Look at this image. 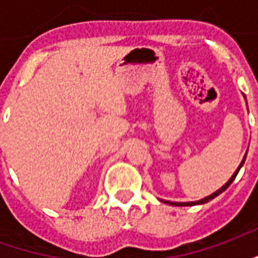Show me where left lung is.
I'll list each match as a JSON object with an SVG mask.
<instances>
[{
  "instance_id": "left-lung-1",
  "label": "left lung",
  "mask_w": 258,
  "mask_h": 258,
  "mask_svg": "<svg viewBox=\"0 0 258 258\" xmlns=\"http://www.w3.org/2000/svg\"><path fill=\"white\" fill-rule=\"evenodd\" d=\"M244 99H246V96H244ZM246 155H247V152H246ZM246 155H244L243 159H242V162H240V164H239V167L236 168V171L232 174V177L228 179L227 182L222 185L220 189L216 190V192H213V194L209 195V196H206V198H203V199H200V200H196V202H170V200H162V202H164V203H167V205H170V206H195V205H205V203H207V202H210V200H213L214 198H217L218 195H221L224 190L227 189L229 185L232 184V181L236 178V175H238L240 167L243 166L244 160H246Z\"/></svg>"
}]
</instances>
